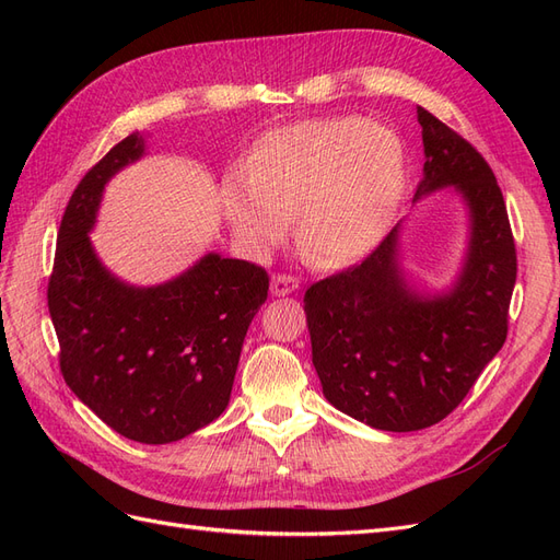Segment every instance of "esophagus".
<instances>
[{"label":"esophagus","instance_id":"34e87169","mask_svg":"<svg viewBox=\"0 0 560 560\" xmlns=\"http://www.w3.org/2000/svg\"><path fill=\"white\" fill-rule=\"evenodd\" d=\"M299 278L290 276V273H276L273 280H270V292H273V296H287L299 290Z\"/></svg>","mask_w":560,"mask_h":560}]
</instances>
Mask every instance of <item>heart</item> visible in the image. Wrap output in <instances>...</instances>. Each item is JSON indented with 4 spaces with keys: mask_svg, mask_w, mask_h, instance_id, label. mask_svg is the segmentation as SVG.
I'll use <instances>...</instances> for the list:
<instances>
[{
    "mask_svg": "<svg viewBox=\"0 0 560 560\" xmlns=\"http://www.w3.org/2000/svg\"><path fill=\"white\" fill-rule=\"evenodd\" d=\"M406 186L399 135L354 114L308 118L254 144L247 175L222 186V212L254 249L296 245L319 268L360 261L393 226Z\"/></svg>",
    "mask_w": 560,
    "mask_h": 560,
    "instance_id": "obj_1",
    "label": "heart"
}]
</instances>
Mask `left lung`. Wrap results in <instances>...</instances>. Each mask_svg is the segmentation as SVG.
Masks as SVG:
<instances>
[{
	"instance_id": "8db88e82",
	"label": "left lung",
	"mask_w": 560,
	"mask_h": 560,
	"mask_svg": "<svg viewBox=\"0 0 560 560\" xmlns=\"http://www.w3.org/2000/svg\"><path fill=\"white\" fill-rule=\"evenodd\" d=\"M425 165L416 200L455 186L469 245L448 292L420 294L399 268V224L369 257L308 287L306 319L322 393L385 432L436 425L506 338L516 245L498 179L463 135L418 107Z\"/></svg>"
}]
</instances>
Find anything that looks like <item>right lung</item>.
<instances>
[{"label": "right lung", "mask_w": 560, "mask_h": 560, "mask_svg": "<svg viewBox=\"0 0 560 560\" xmlns=\"http://www.w3.org/2000/svg\"><path fill=\"white\" fill-rule=\"evenodd\" d=\"M144 154L140 132L114 144L67 202L48 313L60 371L72 393L112 430L140 444H171L224 413L268 273L206 254L175 280L132 287L100 264L89 231L105 184Z\"/></svg>", "instance_id": "right-lung-1"}]
</instances>
